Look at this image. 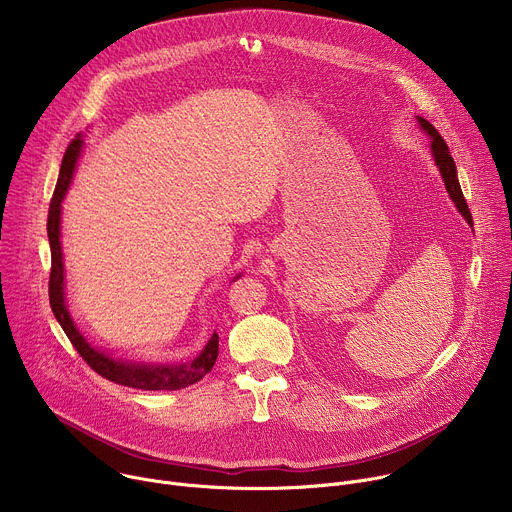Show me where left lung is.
I'll return each mask as SVG.
<instances>
[{
	"label": "left lung",
	"instance_id": "obj_1",
	"mask_svg": "<svg viewBox=\"0 0 512 512\" xmlns=\"http://www.w3.org/2000/svg\"><path fill=\"white\" fill-rule=\"evenodd\" d=\"M417 123H419V127L431 139V154H433V160H435L437 168H440V174L444 178V184H446V190H448L450 198L454 200L458 212L466 218L468 225L472 227L474 225L472 223V214H470V208H468V204L464 200V194H462V188H460V182H458V170H456V164H454V160L450 156V150H448L444 137L437 133V129L427 119L417 117Z\"/></svg>",
	"mask_w": 512,
	"mask_h": 512
}]
</instances>
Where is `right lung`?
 I'll list each match as a JSON object with an SVG mask.
<instances>
[{"label":"right lung","mask_w":512,"mask_h":512,"mask_svg":"<svg viewBox=\"0 0 512 512\" xmlns=\"http://www.w3.org/2000/svg\"><path fill=\"white\" fill-rule=\"evenodd\" d=\"M83 150V135L79 133L77 139H72L68 150L62 158L56 190L50 202L48 210V241H50V253H52V269H50V283H48V296H50V308L54 312V318L62 326L64 334L79 350V354L85 358L89 367L99 373L101 377L123 385L131 389L141 391H178L188 385L198 383L210 369L214 367V360L218 356V334L214 332L202 352L188 362L178 364H156V362H135V360H123L113 358L105 350H99L89 344V340L81 334L75 320L70 318V312L66 308L64 300V263H62V247H60V210L64 194L70 186L72 174H75L77 160ZM241 273L235 277L239 279ZM233 279V281H235Z\"/></svg>","instance_id":"obj_1"}]
</instances>
